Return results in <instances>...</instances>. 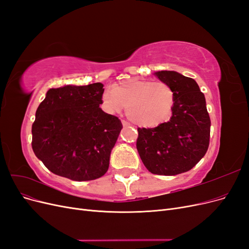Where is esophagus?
<instances>
[{
    "label": "esophagus",
    "instance_id": "34e87169",
    "mask_svg": "<svg viewBox=\"0 0 249 249\" xmlns=\"http://www.w3.org/2000/svg\"><path fill=\"white\" fill-rule=\"evenodd\" d=\"M122 124H123V125H124V126H126V125H129V124H127V123L125 122V120H122Z\"/></svg>",
    "mask_w": 249,
    "mask_h": 249
}]
</instances>
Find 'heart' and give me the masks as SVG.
<instances>
[{
  "instance_id": "b5f03b06",
  "label": "heart",
  "mask_w": 249,
  "mask_h": 249,
  "mask_svg": "<svg viewBox=\"0 0 249 249\" xmlns=\"http://www.w3.org/2000/svg\"><path fill=\"white\" fill-rule=\"evenodd\" d=\"M175 102V91L163 81L130 79L113 89H106L102 95L105 111L118 114L126 108V117L141 127L166 123L172 115Z\"/></svg>"
}]
</instances>
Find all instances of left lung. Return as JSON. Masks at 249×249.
I'll use <instances>...</instances> for the list:
<instances>
[{"mask_svg":"<svg viewBox=\"0 0 249 249\" xmlns=\"http://www.w3.org/2000/svg\"><path fill=\"white\" fill-rule=\"evenodd\" d=\"M155 74L173 89L175 107L167 123L152 129L138 127L136 146L148 171L176 176L193 168L206 155L211 120L205 95L193 79L170 71Z\"/></svg>","mask_w":249,"mask_h":249,"instance_id":"left-lung-1","label":"left lung"}]
</instances>
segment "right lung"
I'll return each instance as SVG.
<instances>
[{
  "mask_svg": "<svg viewBox=\"0 0 249 249\" xmlns=\"http://www.w3.org/2000/svg\"><path fill=\"white\" fill-rule=\"evenodd\" d=\"M103 87L93 83L52 88L37 108L32 148L55 175L83 182L107 172L123 124L100 108Z\"/></svg>",
  "mask_w": 249,
  "mask_h": 249,
  "instance_id": "right-lung-1",
  "label": "right lung"
}]
</instances>
